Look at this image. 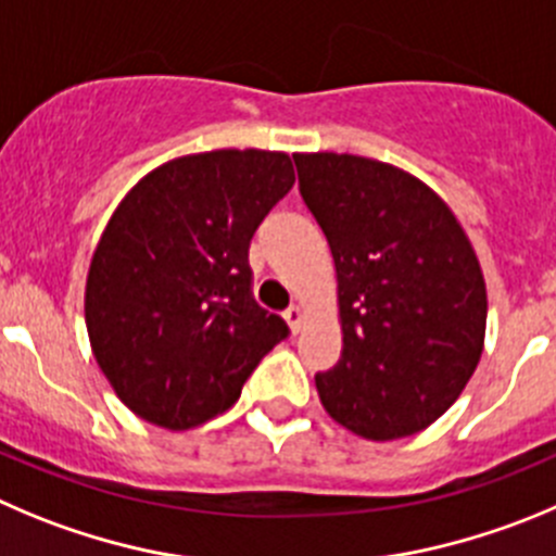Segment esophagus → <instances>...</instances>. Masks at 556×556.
I'll return each mask as SVG.
<instances>
[{
    "label": "esophagus",
    "instance_id": "34e87169",
    "mask_svg": "<svg viewBox=\"0 0 556 556\" xmlns=\"http://www.w3.org/2000/svg\"><path fill=\"white\" fill-rule=\"evenodd\" d=\"M285 320H288L290 331H293V334H299V329H302V324H304L302 307H299V304H293V307L285 309Z\"/></svg>",
    "mask_w": 556,
    "mask_h": 556
}]
</instances>
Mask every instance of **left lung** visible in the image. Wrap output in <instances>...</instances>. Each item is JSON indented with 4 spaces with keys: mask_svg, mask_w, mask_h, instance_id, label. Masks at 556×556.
Here are the masks:
<instances>
[{
    "mask_svg": "<svg viewBox=\"0 0 556 556\" xmlns=\"http://www.w3.org/2000/svg\"><path fill=\"white\" fill-rule=\"evenodd\" d=\"M299 191L337 268L342 354L315 376L324 408L389 442L442 417L475 372L485 282L442 197L383 161L295 153Z\"/></svg>",
    "mask_w": 556,
    "mask_h": 556,
    "instance_id": "8db88e82",
    "label": "left lung"
}]
</instances>
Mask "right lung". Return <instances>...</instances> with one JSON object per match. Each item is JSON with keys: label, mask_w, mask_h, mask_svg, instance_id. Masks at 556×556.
Segmentation results:
<instances>
[{"label": "right lung", "mask_w": 556, "mask_h": 556, "mask_svg": "<svg viewBox=\"0 0 556 556\" xmlns=\"http://www.w3.org/2000/svg\"><path fill=\"white\" fill-rule=\"evenodd\" d=\"M271 150H211L144 175L109 219L87 274L92 354L148 422L186 430L227 412L290 334L252 295L249 243L293 186Z\"/></svg>", "instance_id": "obj_1"}]
</instances>
